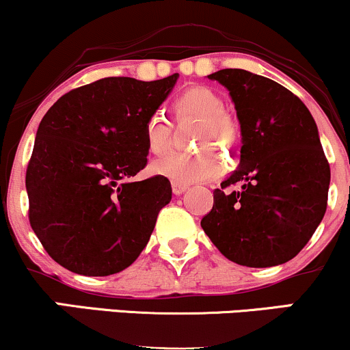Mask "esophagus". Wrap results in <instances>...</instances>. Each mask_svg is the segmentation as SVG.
Listing matches in <instances>:
<instances>
[{
  "label": "esophagus",
  "instance_id": "1",
  "mask_svg": "<svg viewBox=\"0 0 350 350\" xmlns=\"http://www.w3.org/2000/svg\"><path fill=\"white\" fill-rule=\"evenodd\" d=\"M186 189H187V186H184V184H176V183H172V192H174L176 196L184 194V192H186Z\"/></svg>",
  "mask_w": 350,
  "mask_h": 350
}]
</instances>
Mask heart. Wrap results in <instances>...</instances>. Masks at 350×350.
<instances>
[{
  "mask_svg": "<svg viewBox=\"0 0 350 350\" xmlns=\"http://www.w3.org/2000/svg\"><path fill=\"white\" fill-rule=\"evenodd\" d=\"M172 111L178 120H196L192 146H215L234 150L242 138L240 124L224 110L220 95L204 85L189 87L172 100ZM171 126L161 115H151L144 124V143L152 154H161L170 146ZM226 161L214 148L194 152H171L150 164V171L176 184L202 183L219 178Z\"/></svg>",
  "mask_w": 350,
  "mask_h": 350,
  "instance_id": "b5f03b06",
  "label": "heart"
}]
</instances>
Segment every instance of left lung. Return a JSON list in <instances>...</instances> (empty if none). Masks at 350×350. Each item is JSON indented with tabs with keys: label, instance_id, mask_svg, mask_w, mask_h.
Returning a JSON list of instances; mask_svg holds the SVG:
<instances>
[{
	"label": "left lung",
	"instance_id": "8db88e82",
	"mask_svg": "<svg viewBox=\"0 0 350 350\" xmlns=\"http://www.w3.org/2000/svg\"><path fill=\"white\" fill-rule=\"evenodd\" d=\"M235 103L240 166L214 191L200 220L232 262L267 268L290 262L326 214L331 170L312 115L293 92L243 69L208 75Z\"/></svg>",
	"mask_w": 350,
	"mask_h": 350
}]
</instances>
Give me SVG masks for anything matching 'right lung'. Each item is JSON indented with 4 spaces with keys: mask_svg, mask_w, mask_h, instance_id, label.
I'll list each match as a JSON object with an SVG mask.
<instances>
[{
    "mask_svg": "<svg viewBox=\"0 0 350 350\" xmlns=\"http://www.w3.org/2000/svg\"><path fill=\"white\" fill-rule=\"evenodd\" d=\"M178 77L100 79L62 95L39 123L26 171L29 222L67 270L113 275L146 247L171 183L126 179L146 166L144 124Z\"/></svg>",
    "mask_w": 350,
    "mask_h": 350,
    "instance_id": "add662e5",
    "label": "right lung"
}]
</instances>
